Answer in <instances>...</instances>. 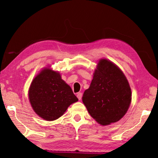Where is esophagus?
<instances>
[{
    "mask_svg": "<svg viewBox=\"0 0 158 158\" xmlns=\"http://www.w3.org/2000/svg\"><path fill=\"white\" fill-rule=\"evenodd\" d=\"M77 98H78L79 100H81V98H82V93H78L77 94Z\"/></svg>",
    "mask_w": 158,
    "mask_h": 158,
    "instance_id": "obj_1",
    "label": "esophagus"
}]
</instances>
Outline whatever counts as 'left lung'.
Here are the masks:
<instances>
[{
	"mask_svg": "<svg viewBox=\"0 0 158 158\" xmlns=\"http://www.w3.org/2000/svg\"><path fill=\"white\" fill-rule=\"evenodd\" d=\"M131 100L130 84L121 69L110 60L100 59L82 97L90 116L102 125L116 123L126 114Z\"/></svg>",
	"mask_w": 158,
	"mask_h": 158,
	"instance_id": "1",
	"label": "left lung"
}]
</instances>
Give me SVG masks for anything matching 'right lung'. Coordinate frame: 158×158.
I'll return each instance as SVG.
<instances>
[{"label": "right lung", "mask_w": 158, "mask_h": 158, "mask_svg": "<svg viewBox=\"0 0 158 158\" xmlns=\"http://www.w3.org/2000/svg\"><path fill=\"white\" fill-rule=\"evenodd\" d=\"M28 97L34 111L48 121L58 119L69 105L78 101L60 73L47 68L32 81Z\"/></svg>", "instance_id": "right-lung-1"}]
</instances>
